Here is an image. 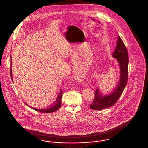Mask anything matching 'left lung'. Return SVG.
Instances as JSON below:
<instances>
[{"mask_svg": "<svg viewBox=\"0 0 148 148\" xmlns=\"http://www.w3.org/2000/svg\"><path fill=\"white\" fill-rule=\"evenodd\" d=\"M112 56L117 61L120 69L119 82L113 92L104 94L97 88L95 98L90 106L92 110H101L113 106L119 99L124 91L127 82L129 57L127 48L119 36H118L115 49Z\"/></svg>", "mask_w": 148, "mask_h": 148, "instance_id": "1", "label": "left lung"}]
</instances>
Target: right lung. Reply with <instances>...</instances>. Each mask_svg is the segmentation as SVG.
I'll use <instances>...</instances> for the list:
<instances>
[{"instance_id":"1","label":"right lung","mask_w":148,"mask_h":148,"mask_svg":"<svg viewBox=\"0 0 148 148\" xmlns=\"http://www.w3.org/2000/svg\"><path fill=\"white\" fill-rule=\"evenodd\" d=\"M10 60H11V66H12V58H11V56H10ZM10 75H11V77L12 79V80H13V78H12V68L10 69ZM62 94H63V92L62 90V89L60 90V92L59 93V94L58 95L57 97H56V101H54V103L49 106V107L47 108H44V109H38V108H33L31 106H29L28 104H27L25 102H24V103L25 104V105L30 107V108L35 110L37 112H41V113H53L54 112L56 111L61 106H62V101H61V100H62Z\"/></svg>"}]
</instances>
